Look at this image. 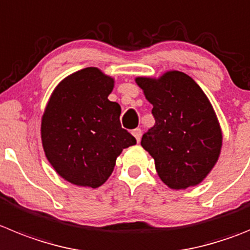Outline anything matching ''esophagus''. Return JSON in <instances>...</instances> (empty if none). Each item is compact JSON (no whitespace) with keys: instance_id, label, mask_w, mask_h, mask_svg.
I'll return each instance as SVG.
<instances>
[{"instance_id":"obj_1","label":"esophagus","mask_w":250,"mask_h":250,"mask_svg":"<svg viewBox=\"0 0 250 250\" xmlns=\"http://www.w3.org/2000/svg\"><path fill=\"white\" fill-rule=\"evenodd\" d=\"M132 135H134V137H135V139H136L137 143H140L141 135H143V132H141V129H135V130H132Z\"/></svg>"}]
</instances>
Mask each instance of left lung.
<instances>
[{
	"label": "left lung",
	"mask_w": 250,
	"mask_h": 250,
	"mask_svg": "<svg viewBox=\"0 0 250 250\" xmlns=\"http://www.w3.org/2000/svg\"><path fill=\"white\" fill-rule=\"evenodd\" d=\"M135 82L153 106L155 125L143 135L141 146L155 160L159 177L172 189L200 185L218 161L223 139L205 91L178 70Z\"/></svg>",
	"instance_id": "obj_1"
}]
</instances>
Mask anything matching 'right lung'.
<instances>
[{
  "label": "right lung",
  "instance_id": "add662e5",
  "mask_svg": "<svg viewBox=\"0 0 250 250\" xmlns=\"http://www.w3.org/2000/svg\"><path fill=\"white\" fill-rule=\"evenodd\" d=\"M114 83L98 68H84L62 80L44 109L41 137L45 157L75 186H102L124 148L136 144L121 127L120 105L107 99Z\"/></svg>",
  "mask_w": 250,
  "mask_h": 250
}]
</instances>
